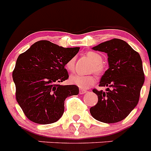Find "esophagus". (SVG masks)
Here are the masks:
<instances>
[{
    "mask_svg": "<svg viewBox=\"0 0 151 151\" xmlns=\"http://www.w3.org/2000/svg\"><path fill=\"white\" fill-rule=\"evenodd\" d=\"M85 93H87V91L86 90H83V89H80L79 90V94H84Z\"/></svg>",
    "mask_w": 151,
    "mask_h": 151,
    "instance_id": "34e87169",
    "label": "esophagus"
}]
</instances>
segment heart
I'll list each match as a JSON object with an SVG mask.
<instances>
[{
	"label": "heart",
	"mask_w": 151,
	"mask_h": 151,
	"mask_svg": "<svg viewBox=\"0 0 151 151\" xmlns=\"http://www.w3.org/2000/svg\"><path fill=\"white\" fill-rule=\"evenodd\" d=\"M86 57L93 63L91 66V72H94L98 76H101L104 72V66L103 65V57L100 54L94 51H89L86 54ZM66 68L68 71H73L75 68V59L71 58L66 63ZM69 81L73 85H77L81 88H88L94 85L96 82L95 76L94 75H84L73 73L69 78Z\"/></svg>",
	"instance_id": "1"
}]
</instances>
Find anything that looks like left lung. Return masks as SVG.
I'll return each instance as SVG.
<instances>
[{"label":"left lung","mask_w":151,"mask_h":151,"mask_svg":"<svg viewBox=\"0 0 151 151\" xmlns=\"http://www.w3.org/2000/svg\"><path fill=\"white\" fill-rule=\"evenodd\" d=\"M108 56L109 69L99 86H106V91L93 89L98 97L90 113L95 119L105 123H115L129 116L137 106L145 82L142 61L138 52L125 41L113 38L93 47Z\"/></svg>","instance_id":"1"}]
</instances>
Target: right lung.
<instances>
[{"label":"right lung","instance_id":"add662e5","mask_svg":"<svg viewBox=\"0 0 151 151\" xmlns=\"http://www.w3.org/2000/svg\"><path fill=\"white\" fill-rule=\"evenodd\" d=\"M79 49L43 40L19 56L13 71L16 99L29 120L43 125L57 122L63 114L65 99L78 94L76 85L59 83L69 78L65 65Z\"/></svg>","mask_w":151,"mask_h":151}]
</instances>
